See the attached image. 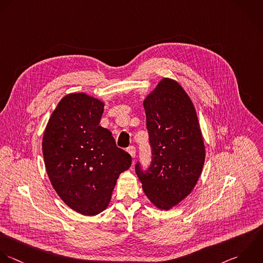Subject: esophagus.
<instances>
[{
	"mask_svg": "<svg viewBox=\"0 0 263 263\" xmlns=\"http://www.w3.org/2000/svg\"><path fill=\"white\" fill-rule=\"evenodd\" d=\"M127 152L130 154V156H131L132 158H135V156H136V148H135L133 145L129 146V147L127 148Z\"/></svg>",
	"mask_w": 263,
	"mask_h": 263,
	"instance_id": "esophagus-1",
	"label": "esophagus"
}]
</instances>
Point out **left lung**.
<instances>
[{"mask_svg":"<svg viewBox=\"0 0 263 263\" xmlns=\"http://www.w3.org/2000/svg\"><path fill=\"white\" fill-rule=\"evenodd\" d=\"M152 163L136 174L149 201L170 210L194 190L205 162V145L196 108L183 88L164 78L143 101Z\"/></svg>","mask_w":263,"mask_h":263,"instance_id":"8db88e82","label":"left lung"}]
</instances>
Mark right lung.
<instances>
[{"mask_svg": "<svg viewBox=\"0 0 263 263\" xmlns=\"http://www.w3.org/2000/svg\"><path fill=\"white\" fill-rule=\"evenodd\" d=\"M104 103L85 93L65 95L43 136L45 167L60 199L76 212L94 216L105 210L131 156L99 126Z\"/></svg>", "mask_w": 263, "mask_h": 263, "instance_id": "obj_1", "label": "right lung"}]
</instances>
